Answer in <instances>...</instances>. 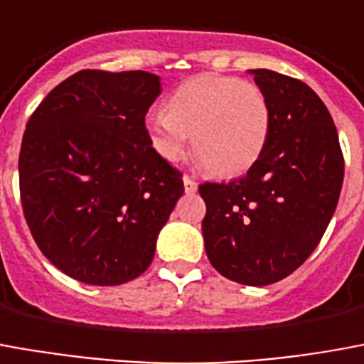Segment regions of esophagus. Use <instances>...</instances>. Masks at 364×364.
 <instances>
[{"instance_id": "obj_1", "label": "esophagus", "mask_w": 364, "mask_h": 364, "mask_svg": "<svg viewBox=\"0 0 364 364\" xmlns=\"http://www.w3.org/2000/svg\"><path fill=\"white\" fill-rule=\"evenodd\" d=\"M183 183H185V191L187 193H196V189H198V185H196V181L191 175H183Z\"/></svg>"}]
</instances>
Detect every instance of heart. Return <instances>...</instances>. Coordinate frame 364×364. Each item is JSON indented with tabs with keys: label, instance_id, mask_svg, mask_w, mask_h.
Segmentation results:
<instances>
[{
	"label": "heart",
	"instance_id": "1",
	"mask_svg": "<svg viewBox=\"0 0 364 364\" xmlns=\"http://www.w3.org/2000/svg\"><path fill=\"white\" fill-rule=\"evenodd\" d=\"M144 129L161 160H179L191 134L195 152L212 173L235 177L264 152L272 129L270 102L255 82L198 75L169 96L168 112L152 109Z\"/></svg>",
	"mask_w": 364,
	"mask_h": 364
}]
</instances>
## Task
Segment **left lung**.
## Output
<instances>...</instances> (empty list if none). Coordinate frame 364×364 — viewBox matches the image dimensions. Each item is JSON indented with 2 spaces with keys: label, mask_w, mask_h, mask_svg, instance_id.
<instances>
[{
  "label": "left lung",
  "mask_w": 364,
  "mask_h": 364,
  "mask_svg": "<svg viewBox=\"0 0 364 364\" xmlns=\"http://www.w3.org/2000/svg\"><path fill=\"white\" fill-rule=\"evenodd\" d=\"M270 102V139L241 179L203 183V235L210 264L243 285L287 278L311 257L332 220L343 154L324 102L303 80L255 69Z\"/></svg>",
  "instance_id": "8db88e82"
}]
</instances>
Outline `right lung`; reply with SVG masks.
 I'll return each instance as SVG.
<instances>
[{
  "instance_id": "1",
  "label": "right lung",
  "mask_w": 364,
  "mask_h": 364,
  "mask_svg": "<svg viewBox=\"0 0 364 364\" xmlns=\"http://www.w3.org/2000/svg\"><path fill=\"white\" fill-rule=\"evenodd\" d=\"M161 92L146 71L85 69L34 109L18 154L24 220L44 257L88 285L139 278L183 195V173L148 142Z\"/></svg>"
}]
</instances>
